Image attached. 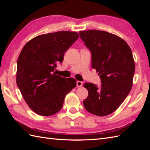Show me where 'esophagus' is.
<instances>
[{
  "label": "esophagus",
  "mask_w": 150,
  "mask_h": 150,
  "mask_svg": "<svg viewBox=\"0 0 150 150\" xmlns=\"http://www.w3.org/2000/svg\"><path fill=\"white\" fill-rule=\"evenodd\" d=\"M76 84H77V87H81L82 86V82L81 81H77L76 82Z\"/></svg>",
  "instance_id": "esophagus-1"
}]
</instances>
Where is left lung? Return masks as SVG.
Returning a JSON list of instances; mask_svg holds the SVG:
<instances>
[{
  "mask_svg": "<svg viewBox=\"0 0 150 150\" xmlns=\"http://www.w3.org/2000/svg\"><path fill=\"white\" fill-rule=\"evenodd\" d=\"M91 53V67L100 75L101 85L86 82L88 97L83 101L88 112L106 116L114 112L131 91L135 66L132 50L120 37L104 31H79Z\"/></svg>",
  "mask_w": 150,
  "mask_h": 150,
  "instance_id": "left-lung-1",
  "label": "left lung"
}]
</instances>
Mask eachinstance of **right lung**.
I'll return each mask as SVG.
<instances>
[{"instance_id": "right-lung-1", "label": "right lung", "mask_w": 150, "mask_h": 150, "mask_svg": "<svg viewBox=\"0 0 150 150\" xmlns=\"http://www.w3.org/2000/svg\"><path fill=\"white\" fill-rule=\"evenodd\" d=\"M79 38L74 31H57L37 36L25 44L17 60V82L24 100L35 113L50 116L61 110L66 95L76 80L54 72L64 54Z\"/></svg>"}]
</instances>
